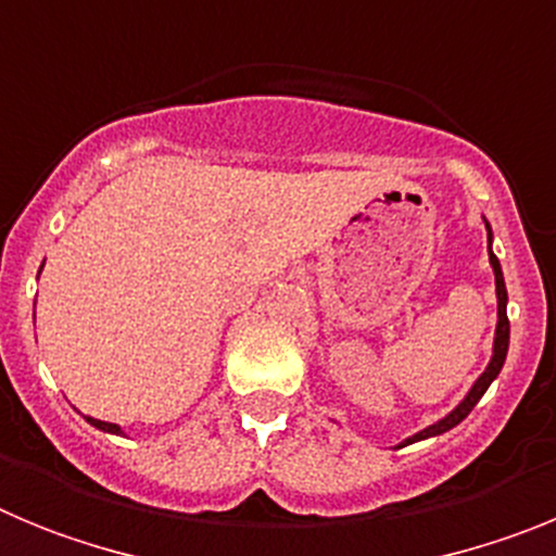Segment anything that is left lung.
<instances>
[{"label": "left lung", "instance_id": "left-lung-1", "mask_svg": "<svg viewBox=\"0 0 556 556\" xmlns=\"http://www.w3.org/2000/svg\"><path fill=\"white\" fill-rule=\"evenodd\" d=\"M490 230V225H488ZM490 264H493V273H495V294H498V326H495V345H493V358H490L488 370L481 372L479 381L473 384V390L465 395V401H462L459 406H456L454 412H451L448 417H443V420H437L434 426H429V429L417 431L415 437H409L406 443H401V448L409 443H417V440H426V437H437L443 434V431L454 429L456 424H462L465 417L470 415V409H473L476 404H479V397L488 392V387L493 384V378L498 376L501 367H504V358H507V348H509V320H507V287H504V273H501V264L498 258H495V253L490 250Z\"/></svg>", "mask_w": 556, "mask_h": 556}]
</instances>
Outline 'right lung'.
I'll return each instance as SVG.
<instances>
[{
  "label": "right lung",
  "mask_w": 556,
  "mask_h": 556,
  "mask_svg": "<svg viewBox=\"0 0 556 556\" xmlns=\"http://www.w3.org/2000/svg\"><path fill=\"white\" fill-rule=\"evenodd\" d=\"M86 420L91 426H97V429H102V431H111V434H122V429L116 424H105V420H94V417H86Z\"/></svg>",
  "instance_id": "right-lung-1"
}]
</instances>
